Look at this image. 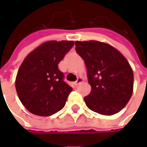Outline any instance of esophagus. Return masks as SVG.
Listing matches in <instances>:
<instances>
[{
    "label": "esophagus",
    "instance_id": "34e87169",
    "mask_svg": "<svg viewBox=\"0 0 147 147\" xmlns=\"http://www.w3.org/2000/svg\"><path fill=\"white\" fill-rule=\"evenodd\" d=\"M82 82H83V78H81V77H79V78L77 79L76 81L75 82V85H76V86H78V85H79L80 83H82Z\"/></svg>",
    "mask_w": 147,
    "mask_h": 147
}]
</instances>
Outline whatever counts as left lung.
<instances>
[{
  "label": "left lung",
  "mask_w": 147,
  "mask_h": 147,
  "mask_svg": "<svg viewBox=\"0 0 147 147\" xmlns=\"http://www.w3.org/2000/svg\"><path fill=\"white\" fill-rule=\"evenodd\" d=\"M77 53L86 66L89 95L84 98L86 106L95 113L111 116L119 113L132 95L134 75L122 53L105 42L76 41Z\"/></svg>",
  "instance_id": "left-lung-1"
}]
</instances>
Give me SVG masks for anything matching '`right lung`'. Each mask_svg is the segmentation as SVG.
Masks as SVG:
<instances>
[{
  "mask_svg": "<svg viewBox=\"0 0 147 147\" xmlns=\"http://www.w3.org/2000/svg\"><path fill=\"white\" fill-rule=\"evenodd\" d=\"M73 41H48L30 52L16 78L18 97L31 113L49 117L64 108L72 88L58 68Z\"/></svg>",
  "mask_w": 147,
  "mask_h": 147,
  "instance_id": "1",
  "label": "right lung"
}]
</instances>
